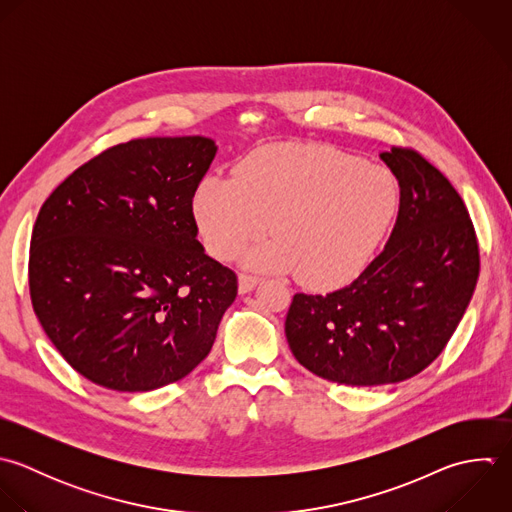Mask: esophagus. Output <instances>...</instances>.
<instances>
[{"label": "esophagus", "instance_id": "esophagus-1", "mask_svg": "<svg viewBox=\"0 0 512 512\" xmlns=\"http://www.w3.org/2000/svg\"><path fill=\"white\" fill-rule=\"evenodd\" d=\"M259 283V277L249 275V273H241L239 275V293H251Z\"/></svg>", "mask_w": 512, "mask_h": 512}]
</instances>
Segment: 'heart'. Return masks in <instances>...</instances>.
I'll use <instances>...</instances> for the list:
<instances>
[{"label": "heart", "instance_id": "obj_1", "mask_svg": "<svg viewBox=\"0 0 512 512\" xmlns=\"http://www.w3.org/2000/svg\"><path fill=\"white\" fill-rule=\"evenodd\" d=\"M207 249L231 259L269 233L249 263L291 271L313 287L357 277L397 211V185L379 165L313 145H271L243 159L235 177L209 175L193 197Z\"/></svg>", "mask_w": 512, "mask_h": 512}]
</instances>
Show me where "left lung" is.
Masks as SVG:
<instances>
[{"label":"left lung","mask_w":512,"mask_h":512,"mask_svg":"<svg viewBox=\"0 0 512 512\" xmlns=\"http://www.w3.org/2000/svg\"><path fill=\"white\" fill-rule=\"evenodd\" d=\"M381 159L401 187L385 249L351 285L297 293L285 321L295 359L339 385L401 383L427 369L463 319L481 269L473 221L451 181L409 147Z\"/></svg>","instance_id":"left-lung-1"}]
</instances>
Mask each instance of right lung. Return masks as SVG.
I'll use <instances>...</instances> for the list:
<instances>
[{"mask_svg":"<svg viewBox=\"0 0 512 512\" xmlns=\"http://www.w3.org/2000/svg\"><path fill=\"white\" fill-rule=\"evenodd\" d=\"M215 153L201 135L131 139L77 167L41 205L31 305L91 383L153 391L209 355L237 297V275L205 255L193 215Z\"/></svg>","mask_w":512,"mask_h":512,"instance_id":"add662e5","label":"right lung"}]
</instances>
